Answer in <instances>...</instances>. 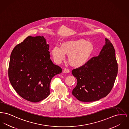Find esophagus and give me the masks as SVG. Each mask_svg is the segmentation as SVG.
Instances as JSON below:
<instances>
[{
    "label": "esophagus",
    "instance_id": "obj_1",
    "mask_svg": "<svg viewBox=\"0 0 129 129\" xmlns=\"http://www.w3.org/2000/svg\"><path fill=\"white\" fill-rule=\"evenodd\" d=\"M69 72H70V71H69V70L68 69H64L63 70V73H69Z\"/></svg>",
    "mask_w": 129,
    "mask_h": 129
}]
</instances>
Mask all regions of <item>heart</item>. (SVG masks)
I'll return each instance as SVG.
<instances>
[{"label": "heart", "instance_id": "obj_1", "mask_svg": "<svg viewBox=\"0 0 129 129\" xmlns=\"http://www.w3.org/2000/svg\"><path fill=\"white\" fill-rule=\"evenodd\" d=\"M94 51V46L83 39L69 40L61 43L60 47L54 46L51 55L54 61L58 64L64 60L65 54L68 55L70 65L75 68L84 66L89 60Z\"/></svg>", "mask_w": 129, "mask_h": 129}]
</instances>
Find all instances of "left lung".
I'll return each mask as SVG.
<instances>
[{
	"instance_id": "1",
	"label": "left lung",
	"mask_w": 129,
	"mask_h": 129,
	"mask_svg": "<svg viewBox=\"0 0 129 129\" xmlns=\"http://www.w3.org/2000/svg\"><path fill=\"white\" fill-rule=\"evenodd\" d=\"M105 43L99 55L86 64L72 71L77 84L72 94L78 100L89 102L106 97L112 90L118 72L115 52L111 42Z\"/></svg>"
}]
</instances>
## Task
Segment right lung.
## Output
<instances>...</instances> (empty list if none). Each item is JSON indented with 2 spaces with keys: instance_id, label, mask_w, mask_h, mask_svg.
Masks as SVG:
<instances>
[{
  "instance_id": "obj_1",
  "label": "right lung",
  "mask_w": 129,
  "mask_h": 129,
  "mask_svg": "<svg viewBox=\"0 0 129 129\" xmlns=\"http://www.w3.org/2000/svg\"><path fill=\"white\" fill-rule=\"evenodd\" d=\"M49 48L43 36H29L11 53L10 82L18 94L28 101L36 103L47 97L52 78L62 72L50 60Z\"/></svg>"
}]
</instances>
